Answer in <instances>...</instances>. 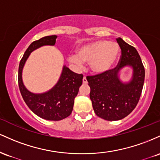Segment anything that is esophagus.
Here are the masks:
<instances>
[{
    "instance_id": "1",
    "label": "esophagus",
    "mask_w": 160,
    "mask_h": 160,
    "mask_svg": "<svg viewBox=\"0 0 160 160\" xmlns=\"http://www.w3.org/2000/svg\"><path fill=\"white\" fill-rule=\"evenodd\" d=\"M83 84H87L88 83V81H87V78H86V77L85 76H84V78H83Z\"/></svg>"
}]
</instances>
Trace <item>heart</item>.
Instances as JSON below:
<instances>
[{"mask_svg":"<svg viewBox=\"0 0 160 160\" xmlns=\"http://www.w3.org/2000/svg\"><path fill=\"white\" fill-rule=\"evenodd\" d=\"M121 49L119 44L107 40H99L81 47L77 55L69 57L71 63L81 66L82 62L90 63L95 74H104L112 70L117 63Z\"/></svg>","mask_w":160,"mask_h":160,"instance_id":"1","label":"heart"}]
</instances>
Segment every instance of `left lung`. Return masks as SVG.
I'll return each instance as SVG.
<instances>
[{
	"instance_id": "8db88e82",
	"label": "left lung",
	"mask_w": 160,
	"mask_h": 160,
	"mask_svg": "<svg viewBox=\"0 0 160 160\" xmlns=\"http://www.w3.org/2000/svg\"><path fill=\"white\" fill-rule=\"evenodd\" d=\"M116 41L122 51L118 66L104 74L87 76L95 114L107 121L122 119L133 111L139 101L145 77L137 50L121 38ZM128 66L132 69V77L128 82H123L120 73Z\"/></svg>"
}]
</instances>
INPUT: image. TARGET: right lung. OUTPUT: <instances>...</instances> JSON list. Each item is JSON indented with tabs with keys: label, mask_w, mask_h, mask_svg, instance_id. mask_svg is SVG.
I'll list each match as a JSON object with an SVG mask.
<instances>
[{
	"label": "right lung",
	"mask_w": 160,
	"mask_h": 160,
	"mask_svg": "<svg viewBox=\"0 0 160 160\" xmlns=\"http://www.w3.org/2000/svg\"><path fill=\"white\" fill-rule=\"evenodd\" d=\"M57 38V35H50L33 41L19 62L18 75L19 90L27 106L38 116L51 121H60L72 113L75 98L82 85L83 75L71 71L64 65L56 85L46 92L35 94L28 91L23 84L22 70L32 51L43 46H53Z\"/></svg>",
	"instance_id": "right-lung-1"
}]
</instances>
